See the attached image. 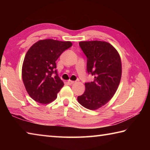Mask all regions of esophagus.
<instances>
[{
	"mask_svg": "<svg viewBox=\"0 0 150 150\" xmlns=\"http://www.w3.org/2000/svg\"><path fill=\"white\" fill-rule=\"evenodd\" d=\"M67 83H69V85H73V84H74V83H75V81H71V80H69L67 81Z\"/></svg>",
	"mask_w": 150,
	"mask_h": 150,
	"instance_id": "esophagus-1",
	"label": "esophagus"
}]
</instances>
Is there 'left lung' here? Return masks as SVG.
Wrapping results in <instances>:
<instances>
[{
  "label": "left lung",
  "mask_w": 150,
  "mask_h": 150,
  "mask_svg": "<svg viewBox=\"0 0 150 150\" xmlns=\"http://www.w3.org/2000/svg\"><path fill=\"white\" fill-rule=\"evenodd\" d=\"M79 46L87 57V71L95 79L85 83V92L77 100L86 108L96 110L105 105L117 90L122 76L121 59L117 50L106 42H80Z\"/></svg>",
  "instance_id": "8db88e82"
}]
</instances>
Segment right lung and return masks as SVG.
Here are the masks:
<instances>
[{"label": "right lung", "mask_w": 150, "mask_h": 150, "mask_svg": "<svg viewBox=\"0 0 150 150\" xmlns=\"http://www.w3.org/2000/svg\"><path fill=\"white\" fill-rule=\"evenodd\" d=\"M71 46L72 43L69 41L46 39L35 42L28 50L22 76L26 90L33 100L47 104L57 98L64 83L57 75L55 62Z\"/></svg>", "instance_id": "right-lung-1"}]
</instances>
